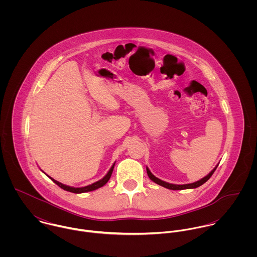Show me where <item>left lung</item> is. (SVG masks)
I'll return each mask as SVG.
<instances>
[{
	"instance_id": "1",
	"label": "left lung",
	"mask_w": 257,
	"mask_h": 257,
	"mask_svg": "<svg viewBox=\"0 0 257 257\" xmlns=\"http://www.w3.org/2000/svg\"><path fill=\"white\" fill-rule=\"evenodd\" d=\"M217 167H218V165L206 176V177H204V178H202L201 180H199V181H197V182H194V183L191 184H184V185H175V184H170L167 183V182H164V181H162V180H160V179H158L157 177H155L150 171H149V169L147 167V175H148V177L150 178V180H152L154 183L158 184V185H160V186H162V187H165V188H167V189H170V190H184V189H194V188H197V187H199V186H201V185H203L204 183H206L210 178H211V176L214 174V172H215V170L217 169Z\"/></svg>"
}]
</instances>
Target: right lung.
Masks as SVG:
<instances>
[{
    "instance_id": "1",
    "label": "right lung",
    "mask_w": 257,
    "mask_h": 257,
    "mask_svg": "<svg viewBox=\"0 0 257 257\" xmlns=\"http://www.w3.org/2000/svg\"><path fill=\"white\" fill-rule=\"evenodd\" d=\"M113 166H114V164L110 167L109 172L107 173V175H106L103 179H101V180H99V181H97V182H95V183L91 184V185H88V186H85V187H81V188H74V187H70V186H66V185H64V184L60 183V182L54 180V179L51 178V177H49V178H50L54 183L56 184V185H58L61 189L65 190V191L72 192V193H76V194H78V193H85V192H90V191H94V190H96V189H98V188H101V187H103L105 184L107 183V182L110 180L111 173H112V170H113Z\"/></svg>"
}]
</instances>
